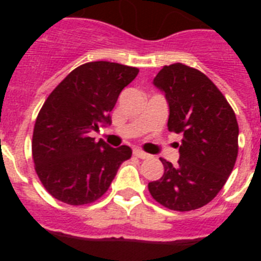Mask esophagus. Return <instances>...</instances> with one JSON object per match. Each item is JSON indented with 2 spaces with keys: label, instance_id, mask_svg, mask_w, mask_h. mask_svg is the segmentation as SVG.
Returning <instances> with one entry per match:
<instances>
[{
  "label": "esophagus",
  "instance_id": "1",
  "mask_svg": "<svg viewBox=\"0 0 261 261\" xmlns=\"http://www.w3.org/2000/svg\"><path fill=\"white\" fill-rule=\"evenodd\" d=\"M133 154L140 159H149L151 156L150 154L145 153V151L141 150V149H135V150H133Z\"/></svg>",
  "mask_w": 261,
  "mask_h": 261
}]
</instances>
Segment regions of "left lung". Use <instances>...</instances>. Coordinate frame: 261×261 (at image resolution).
Wrapping results in <instances>:
<instances>
[{"label": "left lung", "instance_id": "8db88e82", "mask_svg": "<svg viewBox=\"0 0 261 261\" xmlns=\"http://www.w3.org/2000/svg\"><path fill=\"white\" fill-rule=\"evenodd\" d=\"M153 85L168 103V130L181 133L179 161L161 158L165 172L149 183L153 199L171 211L199 209L222 190L238 155L234 111L204 73L183 64L163 66Z\"/></svg>", "mask_w": 261, "mask_h": 261}]
</instances>
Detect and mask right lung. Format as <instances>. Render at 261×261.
<instances>
[{"instance_id": "add662e5", "label": "right lung", "mask_w": 261, "mask_h": 261, "mask_svg": "<svg viewBox=\"0 0 261 261\" xmlns=\"http://www.w3.org/2000/svg\"><path fill=\"white\" fill-rule=\"evenodd\" d=\"M138 69L87 62L70 71L41 107L32 136V158L45 190L60 201L84 205L107 192L130 147L90 137L111 124L110 112Z\"/></svg>"}]
</instances>
